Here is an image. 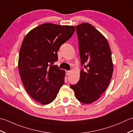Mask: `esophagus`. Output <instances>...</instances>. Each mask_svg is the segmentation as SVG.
I'll return each instance as SVG.
<instances>
[{
  "label": "esophagus",
  "mask_w": 133,
  "mask_h": 133,
  "mask_svg": "<svg viewBox=\"0 0 133 133\" xmlns=\"http://www.w3.org/2000/svg\"><path fill=\"white\" fill-rule=\"evenodd\" d=\"M70 71H68V70H66V74L67 75H69V74H70Z\"/></svg>",
  "instance_id": "obj_1"
}]
</instances>
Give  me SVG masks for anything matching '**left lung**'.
Segmentation results:
<instances>
[{
  "instance_id": "left-lung-1",
  "label": "left lung",
  "mask_w": 133,
  "mask_h": 133,
  "mask_svg": "<svg viewBox=\"0 0 133 133\" xmlns=\"http://www.w3.org/2000/svg\"><path fill=\"white\" fill-rule=\"evenodd\" d=\"M82 67L78 82L70 87L81 102L97 101L108 87L113 72L111 52L108 42L88 23L75 26Z\"/></svg>"
}]
</instances>
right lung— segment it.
<instances>
[{
  "mask_svg": "<svg viewBox=\"0 0 133 133\" xmlns=\"http://www.w3.org/2000/svg\"><path fill=\"white\" fill-rule=\"evenodd\" d=\"M75 27L43 23L31 30L21 45L18 69L30 97L42 104L55 99L64 83L65 71L54 64L62 44L71 37Z\"/></svg>",
  "mask_w": 133,
  "mask_h": 133,
  "instance_id": "1",
  "label": "right lung"
}]
</instances>
